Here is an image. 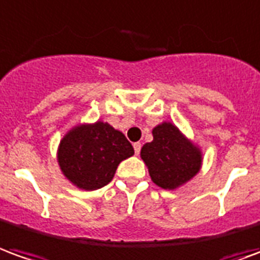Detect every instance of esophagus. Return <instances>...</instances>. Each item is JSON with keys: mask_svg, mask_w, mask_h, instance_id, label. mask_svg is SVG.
<instances>
[{"mask_svg": "<svg viewBox=\"0 0 260 260\" xmlns=\"http://www.w3.org/2000/svg\"><path fill=\"white\" fill-rule=\"evenodd\" d=\"M133 147H134V152H136V154L139 155L140 150H141V143H134Z\"/></svg>", "mask_w": 260, "mask_h": 260, "instance_id": "1", "label": "esophagus"}]
</instances>
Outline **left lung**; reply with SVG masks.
I'll return each mask as SVG.
<instances>
[{
	"label": "left lung",
	"instance_id": "8db88e82",
	"mask_svg": "<svg viewBox=\"0 0 260 260\" xmlns=\"http://www.w3.org/2000/svg\"><path fill=\"white\" fill-rule=\"evenodd\" d=\"M152 137L151 143L143 145L140 155L156 186L175 190L199 174L202 150L175 124L162 121L152 128Z\"/></svg>",
	"mask_w": 260,
	"mask_h": 260
}]
</instances>
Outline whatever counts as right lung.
<instances>
[{
    "instance_id": "1",
    "label": "right lung",
    "mask_w": 260,
    "mask_h": 260,
    "mask_svg": "<svg viewBox=\"0 0 260 260\" xmlns=\"http://www.w3.org/2000/svg\"><path fill=\"white\" fill-rule=\"evenodd\" d=\"M134 154L124 134L109 123L74 126L58 144L57 161L62 175L82 190H96L113 179L119 164Z\"/></svg>"
}]
</instances>
